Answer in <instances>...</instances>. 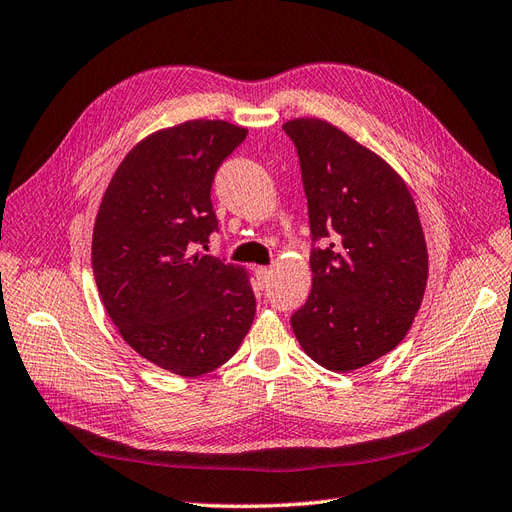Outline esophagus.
Returning <instances> with one entry per match:
<instances>
[{"label":"esophagus","instance_id":"esophagus-1","mask_svg":"<svg viewBox=\"0 0 512 512\" xmlns=\"http://www.w3.org/2000/svg\"><path fill=\"white\" fill-rule=\"evenodd\" d=\"M255 276H257V281H259L261 287H268V283H270V279H272V268H268V266H257V268H255Z\"/></svg>","mask_w":512,"mask_h":512}]
</instances>
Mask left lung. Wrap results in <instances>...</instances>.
I'll return each instance as SVG.
<instances>
[{
	"mask_svg": "<svg viewBox=\"0 0 512 512\" xmlns=\"http://www.w3.org/2000/svg\"><path fill=\"white\" fill-rule=\"evenodd\" d=\"M294 141L313 240V287L291 315L306 356L349 373L392 352L425 296L429 255L410 188L382 156L319 118L283 124Z\"/></svg>",
	"mask_w": 512,
	"mask_h": 512,
	"instance_id": "8db88e82",
	"label": "left lung"
}]
</instances>
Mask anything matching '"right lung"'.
<instances>
[{
  "label": "right lung",
  "instance_id": "obj_1",
  "mask_svg": "<svg viewBox=\"0 0 512 512\" xmlns=\"http://www.w3.org/2000/svg\"><path fill=\"white\" fill-rule=\"evenodd\" d=\"M246 133L223 120L156 130L115 169L96 214L102 304L139 356L182 377L225 364L255 317L246 270L199 251L218 225L214 173Z\"/></svg>",
  "mask_w": 512,
  "mask_h": 512
}]
</instances>
